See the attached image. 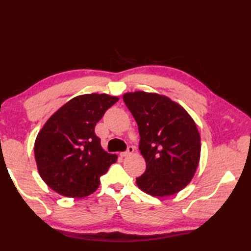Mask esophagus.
I'll return each mask as SVG.
<instances>
[{"label": "esophagus", "instance_id": "esophagus-1", "mask_svg": "<svg viewBox=\"0 0 251 251\" xmlns=\"http://www.w3.org/2000/svg\"><path fill=\"white\" fill-rule=\"evenodd\" d=\"M132 152H134V148H132V147H128V148H127V151L120 153V155H121L122 157H125V156L130 155V154H131Z\"/></svg>", "mask_w": 251, "mask_h": 251}]
</instances>
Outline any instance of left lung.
Wrapping results in <instances>:
<instances>
[{
  "mask_svg": "<svg viewBox=\"0 0 251 251\" xmlns=\"http://www.w3.org/2000/svg\"><path fill=\"white\" fill-rule=\"evenodd\" d=\"M123 100L138 124L145 174L137 178L141 191L169 196L193 179L201 157V136L183 106L156 93H126Z\"/></svg>",
  "mask_w": 251,
  "mask_h": 251,
  "instance_id": "8db88e82",
  "label": "left lung"
}]
</instances>
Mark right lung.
I'll return each mask as SVG.
<instances>
[{
    "label": "right lung",
    "instance_id": "right-lung-1",
    "mask_svg": "<svg viewBox=\"0 0 251 251\" xmlns=\"http://www.w3.org/2000/svg\"><path fill=\"white\" fill-rule=\"evenodd\" d=\"M119 97L86 94L69 100L39 131L34 156L41 178L58 194L73 199L88 196L99 188L100 177L117 161L106 153L95 126Z\"/></svg>",
    "mask_w": 251,
    "mask_h": 251
}]
</instances>
